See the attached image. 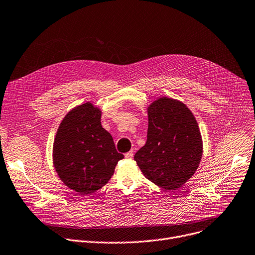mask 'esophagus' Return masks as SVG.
<instances>
[{
	"label": "esophagus",
	"mask_w": 255,
	"mask_h": 255,
	"mask_svg": "<svg viewBox=\"0 0 255 255\" xmlns=\"http://www.w3.org/2000/svg\"><path fill=\"white\" fill-rule=\"evenodd\" d=\"M125 158L126 159H132L133 158V150H129L128 152H126Z\"/></svg>",
	"instance_id": "1"
}]
</instances>
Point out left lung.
I'll return each mask as SVG.
<instances>
[{"label": "left lung", "mask_w": 255, "mask_h": 255, "mask_svg": "<svg viewBox=\"0 0 255 255\" xmlns=\"http://www.w3.org/2000/svg\"><path fill=\"white\" fill-rule=\"evenodd\" d=\"M147 139L135 154L142 174L160 188L177 190L196 172L203 155L197 120L182 101L159 97L146 108Z\"/></svg>", "instance_id": "1"}]
</instances>
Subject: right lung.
Here are the masks:
<instances>
[{"instance_id":"obj_1","label":"right lung","mask_w":255,"mask_h":255,"mask_svg":"<svg viewBox=\"0 0 255 255\" xmlns=\"http://www.w3.org/2000/svg\"><path fill=\"white\" fill-rule=\"evenodd\" d=\"M100 120L101 110L87 101L64 116L54 137L55 171L67 188L83 195L106 185L124 158Z\"/></svg>"}]
</instances>
